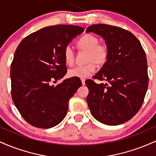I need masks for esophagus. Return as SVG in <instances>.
Instances as JSON below:
<instances>
[{
  "label": "esophagus",
  "mask_w": 156,
  "mask_h": 156,
  "mask_svg": "<svg viewBox=\"0 0 156 156\" xmlns=\"http://www.w3.org/2000/svg\"><path fill=\"white\" fill-rule=\"evenodd\" d=\"M81 83L83 85H85V80L84 79H81Z\"/></svg>",
  "instance_id": "1"
}]
</instances>
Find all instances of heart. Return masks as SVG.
Wrapping results in <instances>:
<instances>
[{
  "label": "heart",
  "mask_w": 156,
  "mask_h": 156,
  "mask_svg": "<svg viewBox=\"0 0 156 156\" xmlns=\"http://www.w3.org/2000/svg\"><path fill=\"white\" fill-rule=\"evenodd\" d=\"M79 49L87 51L86 65L77 66L69 70V76L79 78H87L96 70V64H103L106 62L108 50L104 44H99V40L94 36L87 34L77 42ZM64 58L67 65L74 63V51L70 45H67L64 50Z\"/></svg>",
  "instance_id": "b5f03b06"
}]
</instances>
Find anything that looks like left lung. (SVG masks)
Masks as SVG:
<instances>
[{"mask_svg":"<svg viewBox=\"0 0 156 156\" xmlns=\"http://www.w3.org/2000/svg\"><path fill=\"white\" fill-rule=\"evenodd\" d=\"M86 32L101 36L108 50L106 62L94 76L107 83L86 81L88 106L103 124L121 125L136 114L144 101L149 80L145 52L133 34L119 27L94 24Z\"/></svg>","mask_w":156,"mask_h":156,"instance_id":"1","label":"left lung"}]
</instances>
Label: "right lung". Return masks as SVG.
Instances as JSON below:
<instances>
[{
  "label": "right lung",
  "instance_id": "obj_1",
  "mask_svg": "<svg viewBox=\"0 0 156 156\" xmlns=\"http://www.w3.org/2000/svg\"><path fill=\"white\" fill-rule=\"evenodd\" d=\"M84 28L68 25L45 27L24 38L16 50L11 67L12 97L27 122L51 128L64 119L68 103L80 86L77 78L64 80V50Z\"/></svg>",
  "mask_w": 156,
  "mask_h": 156
}]
</instances>
